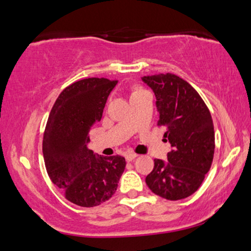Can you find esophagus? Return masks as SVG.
<instances>
[{
    "instance_id": "esophagus-1",
    "label": "esophagus",
    "mask_w": 251,
    "mask_h": 251,
    "mask_svg": "<svg viewBox=\"0 0 251 251\" xmlns=\"http://www.w3.org/2000/svg\"><path fill=\"white\" fill-rule=\"evenodd\" d=\"M136 157H137V154L134 153V152H128V153L125 154V159L127 161H132L133 159H135Z\"/></svg>"
}]
</instances>
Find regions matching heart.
<instances>
[{
  "instance_id": "obj_1",
  "label": "heart",
  "mask_w": 251,
  "mask_h": 251,
  "mask_svg": "<svg viewBox=\"0 0 251 251\" xmlns=\"http://www.w3.org/2000/svg\"><path fill=\"white\" fill-rule=\"evenodd\" d=\"M140 91H142V90H137V91H135V92H134V93H136V92H140Z\"/></svg>"
}]
</instances>
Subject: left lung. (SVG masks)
I'll list each match as a JSON object with an SVG mask.
<instances>
[{
  "label": "left lung",
  "instance_id": "left-lung-1",
  "mask_svg": "<svg viewBox=\"0 0 251 251\" xmlns=\"http://www.w3.org/2000/svg\"><path fill=\"white\" fill-rule=\"evenodd\" d=\"M156 95L158 124L166 127L171 143L167 161L154 159L146 183L154 195L167 200L184 199L195 193L209 171L215 151L210 112L198 92L173 74L144 76Z\"/></svg>",
  "mask_w": 251,
  "mask_h": 251
}]
</instances>
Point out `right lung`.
<instances>
[{"label":"right lung","mask_w":251,"mask_h":251,"mask_svg":"<svg viewBox=\"0 0 251 251\" xmlns=\"http://www.w3.org/2000/svg\"><path fill=\"white\" fill-rule=\"evenodd\" d=\"M117 80L86 78L66 87L49 116L43 157L51 181L70 202L94 207L114 196L126 161L103 157L89 148L90 129L100 122L105 102Z\"/></svg>","instance_id":"right-lung-1"}]
</instances>
